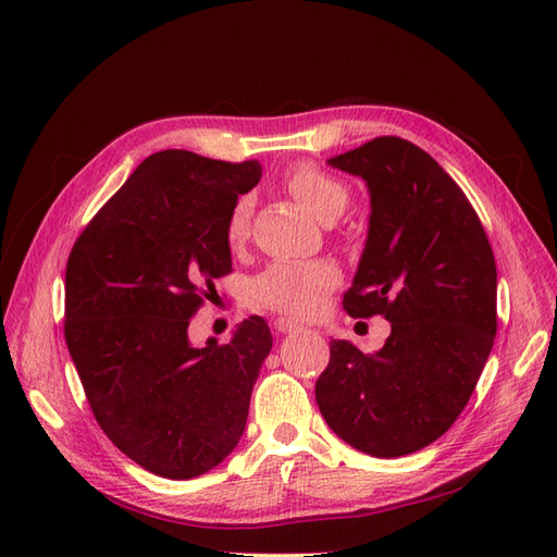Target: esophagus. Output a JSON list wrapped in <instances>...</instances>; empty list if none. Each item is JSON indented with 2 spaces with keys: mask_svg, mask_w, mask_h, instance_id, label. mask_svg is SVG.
Returning a JSON list of instances; mask_svg holds the SVG:
<instances>
[{
  "mask_svg": "<svg viewBox=\"0 0 557 557\" xmlns=\"http://www.w3.org/2000/svg\"><path fill=\"white\" fill-rule=\"evenodd\" d=\"M274 330H276L278 334H285V332H299V330H301V325H299V323H295V320H290V318H276V320H274Z\"/></svg>",
  "mask_w": 557,
  "mask_h": 557,
  "instance_id": "1",
  "label": "esophagus"
}]
</instances>
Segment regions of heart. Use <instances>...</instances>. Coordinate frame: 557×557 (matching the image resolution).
<instances>
[{"label":"heart","mask_w":557,"mask_h":557,"mask_svg":"<svg viewBox=\"0 0 557 557\" xmlns=\"http://www.w3.org/2000/svg\"><path fill=\"white\" fill-rule=\"evenodd\" d=\"M285 185L315 218L332 223L348 205L344 185L318 170L313 164H301L285 178ZM248 195L234 201L225 221V239L232 248H239L250 232ZM342 283V269L327 258L318 260H278L267 264L248 283V301L256 309L278 311L293 318H311L323 309L330 293Z\"/></svg>","instance_id":"1"}]
</instances>
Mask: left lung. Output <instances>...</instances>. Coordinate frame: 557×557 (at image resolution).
<instances>
[{
  "label": "left lung",
  "instance_id": "obj_1",
  "mask_svg": "<svg viewBox=\"0 0 557 557\" xmlns=\"http://www.w3.org/2000/svg\"><path fill=\"white\" fill-rule=\"evenodd\" d=\"M327 162L372 195L344 309L383 315L391 336L376 352L332 339L315 401L352 448L401 458L440 440L474 393L497 332L495 256L460 185L416 144L376 137Z\"/></svg>",
  "mask_w": 557,
  "mask_h": 557
}]
</instances>
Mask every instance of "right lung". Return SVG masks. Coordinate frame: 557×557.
Wrapping results in <instances>:
<instances>
[{
	"label": "right lung",
	"mask_w": 557,
	"mask_h": 557,
	"mask_svg": "<svg viewBox=\"0 0 557 557\" xmlns=\"http://www.w3.org/2000/svg\"><path fill=\"white\" fill-rule=\"evenodd\" d=\"M258 160L148 156L81 232L64 274V342L99 428L129 460L195 479L239 444L272 332L250 315L195 348L190 318L232 272L225 221Z\"/></svg>",
	"instance_id": "1"
}]
</instances>
